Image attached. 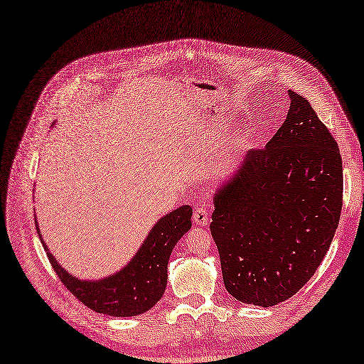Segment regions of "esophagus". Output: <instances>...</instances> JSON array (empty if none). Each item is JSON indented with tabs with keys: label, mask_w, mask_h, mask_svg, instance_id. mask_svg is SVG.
I'll use <instances>...</instances> for the list:
<instances>
[{
	"label": "esophagus",
	"mask_w": 364,
	"mask_h": 364,
	"mask_svg": "<svg viewBox=\"0 0 364 364\" xmlns=\"http://www.w3.org/2000/svg\"><path fill=\"white\" fill-rule=\"evenodd\" d=\"M208 221H210V215H208V211H207V208L203 207V205L195 210V213H193V223L195 225L205 226V225H208Z\"/></svg>",
	"instance_id": "obj_1"
}]
</instances>
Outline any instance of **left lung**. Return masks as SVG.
<instances>
[{
    "label": "left lung",
    "instance_id": "8db88e82",
    "mask_svg": "<svg viewBox=\"0 0 364 364\" xmlns=\"http://www.w3.org/2000/svg\"><path fill=\"white\" fill-rule=\"evenodd\" d=\"M287 119L250 150L214 193L211 235L226 290L269 308L317 271L342 210V157L306 98L289 90Z\"/></svg>",
    "mask_w": 364,
    "mask_h": 364
}]
</instances>
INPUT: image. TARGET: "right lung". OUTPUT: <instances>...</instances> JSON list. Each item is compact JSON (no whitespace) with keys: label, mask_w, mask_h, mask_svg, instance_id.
Segmentation results:
<instances>
[{"label":"right lung","mask_w":364,"mask_h":364,"mask_svg":"<svg viewBox=\"0 0 364 364\" xmlns=\"http://www.w3.org/2000/svg\"><path fill=\"white\" fill-rule=\"evenodd\" d=\"M192 207L183 205L156 221L135 256L116 274L100 279H82L65 271L47 248L36 220L37 232L55 272L82 304L112 317H135L151 309L165 293L169 256L192 228Z\"/></svg>","instance_id":"right-lung-1"}]
</instances>
